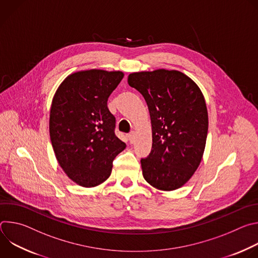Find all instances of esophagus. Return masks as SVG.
<instances>
[{
  "label": "esophagus",
  "mask_w": 258,
  "mask_h": 258,
  "mask_svg": "<svg viewBox=\"0 0 258 258\" xmlns=\"http://www.w3.org/2000/svg\"><path fill=\"white\" fill-rule=\"evenodd\" d=\"M128 141H130L131 144L134 143V141H135V134H134V133H131V134L128 135Z\"/></svg>",
  "instance_id": "obj_1"
}]
</instances>
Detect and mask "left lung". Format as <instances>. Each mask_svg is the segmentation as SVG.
<instances>
[{
    "label": "left lung",
    "instance_id": "left-lung-1",
    "mask_svg": "<svg viewBox=\"0 0 258 258\" xmlns=\"http://www.w3.org/2000/svg\"><path fill=\"white\" fill-rule=\"evenodd\" d=\"M127 83L148 105L152 150L141 159L143 176L160 191H173L192 177L205 149L208 112L197 84L178 70L133 72Z\"/></svg>",
    "mask_w": 258,
    "mask_h": 258
}]
</instances>
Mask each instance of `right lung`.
Here are the masks:
<instances>
[{
	"label": "right lung",
	"mask_w": 258,
	"mask_h": 258,
	"mask_svg": "<svg viewBox=\"0 0 258 258\" xmlns=\"http://www.w3.org/2000/svg\"><path fill=\"white\" fill-rule=\"evenodd\" d=\"M122 71L73 72L58 87L49 130L56 159L66 175L85 188L105 181L113 159L125 149L114 133L115 117L107 100L123 79Z\"/></svg>",
	"instance_id": "1"
}]
</instances>
